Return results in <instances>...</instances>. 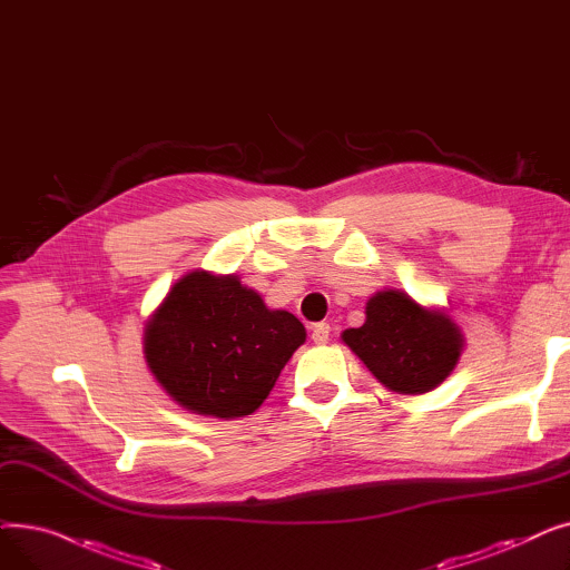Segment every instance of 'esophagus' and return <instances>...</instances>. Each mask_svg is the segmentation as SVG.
<instances>
[{
	"label": "esophagus",
	"mask_w": 570,
	"mask_h": 570,
	"mask_svg": "<svg viewBox=\"0 0 570 570\" xmlns=\"http://www.w3.org/2000/svg\"><path fill=\"white\" fill-rule=\"evenodd\" d=\"M327 340H331V325H327V323H316L312 327V342L314 344H327Z\"/></svg>",
	"instance_id": "1"
}]
</instances>
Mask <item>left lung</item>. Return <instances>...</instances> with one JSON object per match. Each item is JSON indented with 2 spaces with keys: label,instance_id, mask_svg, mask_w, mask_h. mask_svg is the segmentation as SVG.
<instances>
[{
  "label": "left lung",
  "instance_id": "8db88e82",
  "mask_svg": "<svg viewBox=\"0 0 570 570\" xmlns=\"http://www.w3.org/2000/svg\"><path fill=\"white\" fill-rule=\"evenodd\" d=\"M365 314L342 340L391 391L428 393L453 372L462 335L448 316L417 307L400 291L376 293Z\"/></svg>",
  "mask_w": 570,
  "mask_h": 570
}]
</instances>
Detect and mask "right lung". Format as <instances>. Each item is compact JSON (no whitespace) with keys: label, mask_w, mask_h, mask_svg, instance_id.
<instances>
[{"label":"right lung","mask_w":570,"mask_h":570,"mask_svg":"<svg viewBox=\"0 0 570 570\" xmlns=\"http://www.w3.org/2000/svg\"><path fill=\"white\" fill-rule=\"evenodd\" d=\"M305 337L301 321L267 309L235 275L191 273L147 323L145 357L177 404L203 415L243 417L263 404Z\"/></svg>","instance_id":"obj_1"}]
</instances>
